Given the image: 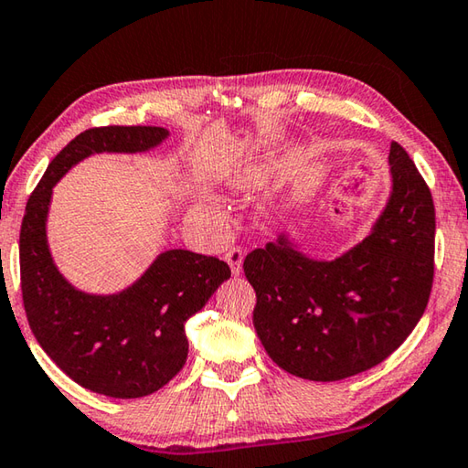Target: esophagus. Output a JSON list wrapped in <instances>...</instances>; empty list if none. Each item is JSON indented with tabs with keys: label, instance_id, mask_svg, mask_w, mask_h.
I'll list each match as a JSON object with an SVG mask.
<instances>
[{
	"label": "esophagus",
	"instance_id": "1",
	"mask_svg": "<svg viewBox=\"0 0 468 468\" xmlns=\"http://www.w3.org/2000/svg\"><path fill=\"white\" fill-rule=\"evenodd\" d=\"M226 261H228V265H229V269H232L234 275H240V273H242L244 252H242L239 247L229 249V250L226 252Z\"/></svg>",
	"mask_w": 468,
	"mask_h": 468
}]
</instances>
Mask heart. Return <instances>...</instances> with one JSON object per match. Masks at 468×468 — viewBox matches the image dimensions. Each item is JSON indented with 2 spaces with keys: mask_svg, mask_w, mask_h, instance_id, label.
Returning a JSON list of instances; mask_svg holds the SVG:
<instances>
[{
  "mask_svg": "<svg viewBox=\"0 0 468 468\" xmlns=\"http://www.w3.org/2000/svg\"><path fill=\"white\" fill-rule=\"evenodd\" d=\"M282 152V137L280 135H267L259 142L257 150L252 152L247 158H242L236 166L229 170L226 178L228 186L232 191H255V188L263 186L269 178L273 175L277 155ZM197 213L209 218L213 224L226 226L228 224V213L224 207H219L216 203H201L197 205Z\"/></svg>",
  "mask_w": 468,
  "mask_h": 468,
  "instance_id": "1",
  "label": "heart"
}]
</instances>
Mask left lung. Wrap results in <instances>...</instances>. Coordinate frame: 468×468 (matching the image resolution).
<instances>
[{
  "label": "left lung",
  "instance_id": "8db88e82",
  "mask_svg": "<svg viewBox=\"0 0 468 468\" xmlns=\"http://www.w3.org/2000/svg\"><path fill=\"white\" fill-rule=\"evenodd\" d=\"M390 191L362 240L314 259L282 234L244 259L252 323L269 357L304 380L335 382L384 362L428 306L436 211L413 160L390 144Z\"/></svg>",
  "mask_w": 468,
  "mask_h": 468
}]
</instances>
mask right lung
Masks as SVG:
<instances>
[{
    "label": "right lung",
    "instance_id": "obj_1",
    "mask_svg": "<svg viewBox=\"0 0 468 468\" xmlns=\"http://www.w3.org/2000/svg\"><path fill=\"white\" fill-rule=\"evenodd\" d=\"M168 135L164 127L142 125L84 131L48 164L22 219L20 280L30 329L73 382L104 397H147L183 370L185 324L229 280V267L216 257L172 249L125 290L81 292L65 280L48 249L53 186L90 155L150 152Z\"/></svg>",
    "mask_w": 468,
    "mask_h": 468
}]
</instances>
